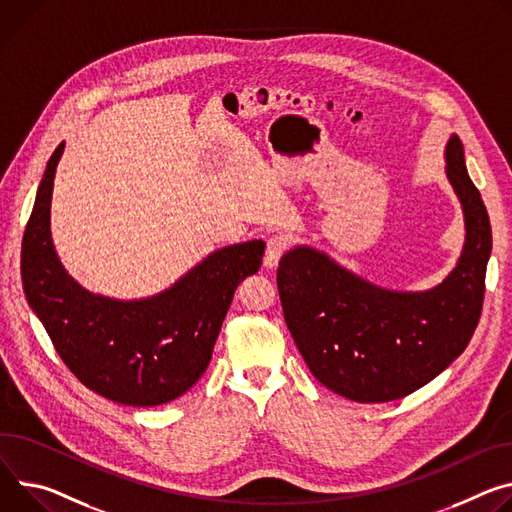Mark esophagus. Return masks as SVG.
Returning a JSON list of instances; mask_svg holds the SVG:
<instances>
[{
  "label": "esophagus",
  "instance_id": "34e87169",
  "mask_svg": "<svg viewBox=\"0 0 512 512\" xmlns=\"http://www.w3.org/2000/svg\"><path fill=\"white\" fill-rule=\"evenodd\" d=\"M286 247H288V239H286L284 235H275V237H271V239L267 241V249H265V257H263V265H265L267 269L275 267V265H277V261H280V257L284 255Z\"/></svg>",
  "mask_w": 512,
  "mask_h": 512
}]
</instances>
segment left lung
<instances>
[{
	"label": "left lung",
	"mask_w": 512,
	"mask_h": 512,
	"mask_svg": "<svg viewBox=\"0 0 512 512\" xmlns=\"http://www.w3.org/2000/svg\"><path fill=\"white\" fill-rule=\"evenodd\" d=\"M443 157L466 241L437 286L390 290L310 245L292 247L277 267L288 331L312 376L339 396L355 402L404 398L447 369L478 327L490 220L457 134L449 136Z\"/></svg>",
	"instance_id": "obj_1"
}]
</instances>
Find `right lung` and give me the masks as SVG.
Segmentation results:
<instances>
[{"label":"right lung","mask_w":512,"mask_h":512,"mask_svg":"<svg viewBox=\"0 0 512 512\" xmlns=\"http://www.w3.org/2000/svg\"><path fill=\"white\" fill-rule=\"evenodd\" d=\"M63 151L65 143L46 163L24 230L26 300L83 386L128 406L171 402L202 378L232 296L261 267L265 243L220 247L147 298L89 292L63 267L53 243L51 200Z\"/></svg>","instance_id":"1"}]
</instances>
